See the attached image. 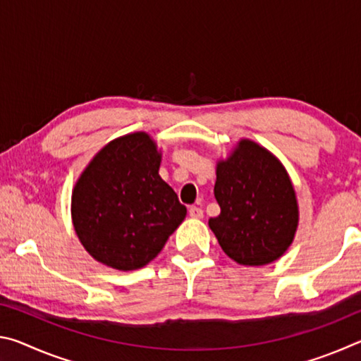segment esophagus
I'll return each mask as SVG.
<instances>
[{
    "instance_id": "1",
    "label": "esophagus",
    "mask_w": 361,
    "mask_h": 361,
    "mask_svg": "<svg viewBox=\"0 0 361 361\" xmlns=\"http://www.w3.org/2000/svg\"><path fill=\"white\" fill-rule=\"evenodd\" d=\"M189 216L194 218V219H200V218H204V210L200 209V207H195V205L189 207Z\"/></svg>"
}]
</instances>
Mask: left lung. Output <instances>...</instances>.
<instances>
[{"instance_id":"left-lung-1","label":"left lung","mask_w":361,"mask_h":361,"mask_svg":"<svg viewBox=\"0 0 361 361\" xmlns=\"http://www.w3.org/2000/svg\"><path fill=\"white\" fill-rule=\"evenodd\" d=\"M213 191L221 213L209 226L237 264H271L290 248L299 224L296 191L283 164L264 146L239 140L216 161Z\"/></svg>"}]
</instances>
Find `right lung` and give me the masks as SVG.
Here are the masks:
<instances>
[{"label": "right lung", "mask_w": 361, "mask_h": 361, "mask_svg": "<svg viewBox=\"0 0 361 361\" xmlns=\"http://www.w3.org/2000/svg\"><path fill=\"white\" fill-rule=\"evenodd\" d=\"M162 152L146 132L111 140L90 159L71 194V221L95 261L116 271L148 264L186 218L159 175Z\"/></svg>", "instance_id": "obj_1"}]
</instances>
